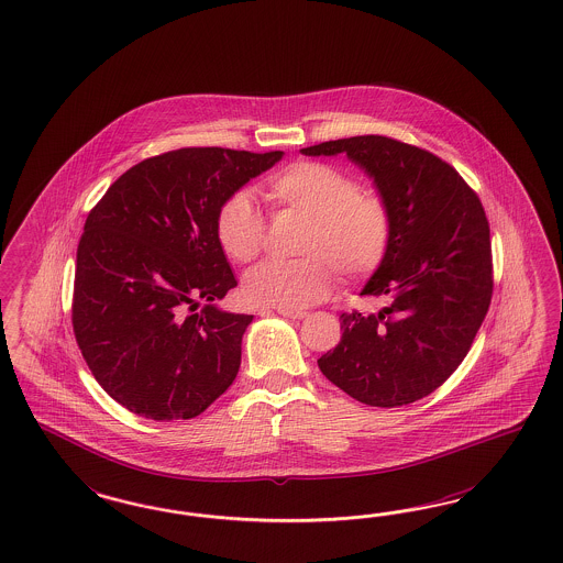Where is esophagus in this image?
<instances>
[{
  "mask_svg": "<svg viewBox=\"0 0 563 563\" xmlns=\"http://www.w3.org/2000/svg\"><path fill=\"white\" fill-rule=\"evenodd\" d=\"M263 312H265V310H263ZM277 312H279L282 317H288V319H296V321H298V319H305V317H307V312H302V310L277 309Z\"/></svg>",
  "mask_w": 563,
  "mask_h": 563,
  "instance_id": "34e87169",
  "label": "esophagus"
}]
</instances>
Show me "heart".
Returning <instances> with one entry per match:
<instances>
[{"mask_svg": "<svg viewBox=\"0 0 563 563\" xmlns=\"http://www.w3.org/2000/svg\"><path fill=\"white\" fill-rule=\"evenodd\" d=\"M265 195L273 205L309 218V225L298 244L302 258L265 261L246 273L244 296L254 305L307 309L331 290L330 264L344 279H361L382 267L394 236L391 211L382 197L363 192L354 176L335 165L296 162L273 174ZM216 236L236 263H251L263 251L265 218L249 190L221 200Z\"/></svg>", "mask_w": 563, "mask_h": 563, "instance_id": "obj_1", "label": "heart"}]
</instances>
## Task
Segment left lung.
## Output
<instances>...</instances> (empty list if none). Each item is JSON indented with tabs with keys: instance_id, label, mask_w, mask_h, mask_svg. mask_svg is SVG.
Here are the masks:
<instances>
[{
	"instance_id": "1",
	"label": "left lung",
	"mask_w": 563,
	"mask_h": 563,
	"mask_svg": "<svg viewBox=\"0 0 563 563\" xmlns=\"http://www.w3.org/2000/svg\"><path fill=\"white\" fill-rule=\"evenodd\" d=\"M345 153L364 169L394 221L382 267L361 296L371 314L344 312L342 340L317 363L329 382L368 406L396 408L435 391L471 350L493 294L489 221L454 167L387 136H352L300 148Z\"/></svg>"
}]
</instances>
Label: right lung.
<instances>
[{
	"instance_id": "add662e5",
	"label": "right lung",
	"mask_w": 563,
	"mask_h": 563,
	"mask_svg": "<svg viewBox=\"0 0 563 563\" xmlns=\"http://www.w3.org/2000/svg\"><path fill=\"white\" fill-rule=\"evenodd\" d=\"M282 157L169 151L130 167L89 213L76 251L74 335L92 377L130 412L199 417L236 379L253 314L218 307L238 282L216 213Z\"/></svg>"
}]
</instances>
